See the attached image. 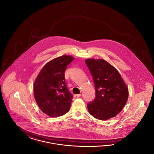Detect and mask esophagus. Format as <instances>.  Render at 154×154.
I'll return each mask as SVG.
<instances>
[{
  "mask_svg": "<svg viewBox=\"0 0 154 154\" xmlns=\"http://www.w3.org/2000/svg\"><path fill=\"white\" fill-rule=\"evenodd\" d=\"M81 95V94H75V95H74V97H76V98H77V97H80Z\"/></svg>",
  "mask_w": 154,
  "mask_h": 154,
  "instance_id": "1",
  "label": "esophagus"
}]
</instances>
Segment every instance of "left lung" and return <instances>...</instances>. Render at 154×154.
<instances>
[{
  "mask_svg": "<svg viewBox=\"0 0 154 154\" xmlns=\"http://www.w3.org/2000/svg\"><path fill=\"white\" fill-rule=\"evenodd\" d=\"M85 63L95 89V99L87 104L89 114L103 121L116 116L128 98V88L120 74L103 59H87Z\"/></svg>",
  "mask_w": 154,
  "mask_h": 154,
  "instance_id": "obj_1",
  "label": "left lung"
}]
</instances>
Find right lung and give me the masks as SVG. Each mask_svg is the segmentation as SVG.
<instances>
[{
	"label": "right lung",
	"instance_id": "1",
	"mask_svg": "<svg viewBox=\"0 0 154 154\" xmlns=\"http://www.w3.org/2000/svg\"><path fill=\"white\" fill-rule=\"evenodd\" d=\"M74 58L63 55L48 62L40 71L34 83V96L45 114L58 117L70 108L73 95L66 85L65 72Z\"/></svg>",
	"mask_w": 154,
	"mask_h": 154
}]
</instances>
